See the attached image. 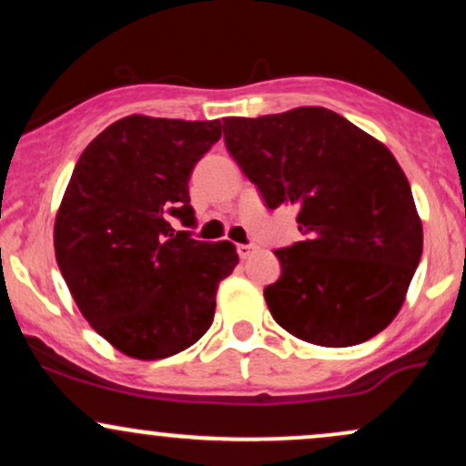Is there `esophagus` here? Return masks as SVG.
I'll return each instance as SVG.
<instances>
[{
	"label": "esophagus",
	"mask_w": 466,
	"mask_h": 466,
	"mask_svg": "<svg viewBox=\"0 0 466 466\" xmlns=\"http://www.w3.org/2000/svg\"><path fill=\"white\" fill-rule=\"evenodd\" d=\"M238 256H240V258H249V256L251 254H256V251H258V248H256V245L254 243H240L238 245Z\"/></svg>",
	"instance_id": "34e87169"
}]
</instances>
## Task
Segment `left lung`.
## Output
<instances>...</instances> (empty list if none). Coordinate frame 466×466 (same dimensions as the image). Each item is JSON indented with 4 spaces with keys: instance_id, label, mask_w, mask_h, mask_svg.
Instances as JSON below:
<instances>
[{
    "instance_id": "8db88e82",
    "label": "left lung",
    "mask_w": 466,
    "mask_h": 466,
    "mask_svg": "<svg viewBox=\"0 0 466 466\" xmlns=\"http://www.w3.org/2000/svg\"><path fill=\"white\" fill-rule=\"evenodd\" d=\"M229 155L267 208H298L304 240L276 249L265 300L298 339L344 349L397 318L422 254V226L386 144L324 106L223 117Z\"/></svg>"
}]
</instances>
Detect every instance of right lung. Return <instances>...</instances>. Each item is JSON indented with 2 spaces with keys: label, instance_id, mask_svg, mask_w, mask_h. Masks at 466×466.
Masks as SVG:
<instances>
[{
  "label": "right lung",
  "instance_id": "1",
  "mask_svg": "<svg viewBox=\"0 0 466 466\" xmlns=\"http://www.w3.org/2000/svg\"><path fill=\"white\" fill-rule=\"evenodd\" d=\"M221 137V120L127 116L78 157L55 221L56 263L100 337L133 360H164L199 341L217 289L238 263L229 240L195 226L188 179Z\"/></svg>",
  "mask_w": 466,
  "mask_h": 466
}]
</instances>
